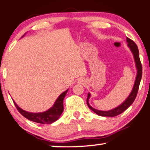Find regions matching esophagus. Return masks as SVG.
Segmentation results:
<instances>
[{"instance_id":"esophagus-1","label":"esophagus","mask_w":150,"mask_h":150,"mask_svg":"<svg viewBox=\"0 0 150 150\" xmlns=\"http://www.w3.org/2000/svg\"><path fill=\"white\" fill-rule=\"evenodd\" d=\"M79 83H80V84H83V83H84V80H83V79H80V80H79Z\"/></svg>"}]
</instances>
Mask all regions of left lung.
Listing matches in <instances>:
<instances>
[{
  "label": "left lung",
  "instance_id": "1",
  "mask_svg": "<svg viewBox=\"0 0 150 150\" xmlns=\"http://www.w3.org/2000/svg\"><path fill=\"white\" fill-rule=\"evenodd\" d=\"M127 42L128 43V46L130 48V50L133 53V55L134 57V60H135V63L136 66V69H137V75H136V78L135 80V83H134L133 89H132V91L131 92V93L129 97L127 98L125 101L123 102L122 104H121L120 106L115 108V109L110 110V111H100V110L96 109L92 107H91L89 105L88 103V99L90 98V93L88 94V98H87L86 102L88 107L92 110L93 112H95L96 114L100 116H106V117H114L116 115L122 113L123 111H125L127 109L128 107H130V105H132V103L134 102V100L136 99V96H137L138 88H139L140 82H141V78H142V73H143V67H142V64L140 60L139 57V51H138V48L137 45L136 44L135 42L134 41H132V39H130L129 38L127 37Z\"/></svg>",
  "mask_w": 150,
  "mask_h": 150
}]
</instances>
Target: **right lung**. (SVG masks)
I'll return each instance as SVG.
<instances>
[{
    "label": "right lung",
    "mask_w": 150,
    "mask_h": 150,
    "mask_svg": "<svg viewBox=\"0 0 150 150\" xmlns=\"http://www.w3.org/2000/svg\"><path fill=\"white\" fill-rule=\"evenodd\" d=\"M68 91L66 90V91L60 95L54 102V105L52 107H51L50 109L48 111H45L43 113H30L28 112V111H24L22 109L18 107L16 103L14 102L15 107H16L17 110L19 111V113L25 117V118L28 119V120L33 121V122L41 123V124H51V123L54 122V121L58 120L60 115L64 111V105L63 102L64 97H65L66 94L67 93Z\"/></svg>",
    "instance_id": "add662e5"
}]
</instances>
